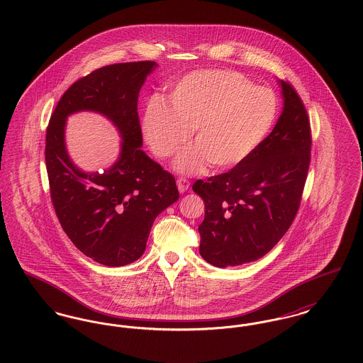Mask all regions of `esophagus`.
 Returning a JSON list of instances; mask_svg holds the SVG:
<instances>
[{
  "label": "esophagus",
  "instance_id": "esophagus-1",
  "mask_svg": "<svg viewBox=\"0 0 363 363\" xmlns=\"http://www.w3.org/2000/svg\"><path fill=\"white\" fill-rule=\"evenodd\" d=\"M177 186H178L179 193H185L190 188V182L186 178H178L177 179Z\"/></svg>",
  "mask_w": 363,
  "mask_h": 363
}]
</instances>
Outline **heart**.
<instances>
[{"label": "heart", "instance_id": "obj_1", "mask_svg": "<svg viewBox=\"0 0 363 363\" xmlns=\"http://www.w3.org/2000/svg\"><path fill=\"white\" fill-rule=\"evenodd\" d=\"M277 118L271 89L253 86L241 73L225 69L197 70L174 84L164 104L150 102L143 133L160 159L173 156L178 173L201 172L208 163L230 169L250 155L268 135Z\"/></svg>", "mask_w": 363, "mask_h": 363}]
</instances>
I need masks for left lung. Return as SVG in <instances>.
Wrapping results in <instances>:
<instances>
[{
	"mask_svg": "<svg viewBox=\"0 0 363 363\" xmlns=\"http://www.w3.org/2000/svg\"><path fill=\"white\" fill-rule=\"evenodd\" d=\"M277 83L283 110L272 132L234 169L191 186L206 204L200 255L219 268L265 256L299 208L311 163V122L291 84Z\"/></svg>",
	"mask_w": 363,
	"mask_h": 363,
	"instance_id": "8db88e82",
	"label": "left lung"
}]
</instances>
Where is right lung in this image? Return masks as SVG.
<instances>
[{
	"label": "right lung",
	"instance_id": "right-lung-1",
	"mask_svg": "<svg viewBox=\"0 0 363 363\" xmlns=\"http://www.w3.org/2000/svg\"><path fill=\"white\" fill-rule=\"evenodd\" d=\"M156 67L140 61L94 70L65 91L46 132L45 159L57 218L82 253L107 267L140 259L156 216L179 199L173 175L141 150L138 94ZM79 111L102 113L122 136L119 159L101 174L82 171L66 151V118Z\"/></svg>",
	"mask_w": 363,
	"mask_h": 363
}]
</instances>
